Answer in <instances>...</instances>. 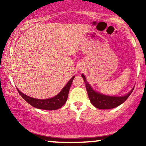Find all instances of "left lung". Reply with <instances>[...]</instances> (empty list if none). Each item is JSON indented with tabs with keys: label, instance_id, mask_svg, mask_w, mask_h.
Segmentation results:
<instances>
[{
	"label": "left lung",
	"instance_id": "8db88e82",
	"mask_svg": "<svg viewBox=\"0 0 146 146\" xmlns=\"http://www.w3.org/2000/svg\"><path fill=\"white\" fill-rule=\"evenodd\" d=\"M82 77L84 80L87 93H88V98L90 99V102L95 107H96L97 108H100V109H110V108H115V107L121 105L128 98V97L130 96L134 89L133 88L130 93L125 95V96H108V95L100 94L98 92L94 91L92 89L89 84L87 82L86 79L84 75L82 74Z\"/></svg>",
	"mask_w": 146,
	"mask_h": 146
}]
</instances>
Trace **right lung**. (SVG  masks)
I'll list each match as a JSON object with an SVG mask.
<instances>
[{"mask_svg":"<svg viewBox=\"0 0 146 146\" xmlns=\"http://www.w3.org/2000/svg\"><path fill=\"white\" fill-rule=\"evenodd\" d=\"M74 78L75 76H73L68 81L66 86L64 87L62 90L56 96L50 99H46V100H38V99L30 98L27 95H25L24 93H21L18 89L17 90L18 93L21 95L22 98L24 99L27 103H29L30 105L35 107V108L48 110H57L58 108H61L67 100L70 87L71 86V84L73 82Z\"/></svg>","mask_w":146,"mask_h":146,"instance_id":"1","label":"right lung"}]
</instances>
